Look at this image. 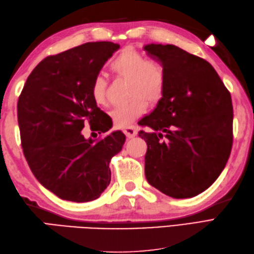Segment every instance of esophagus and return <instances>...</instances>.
Listing matches in <instances>:
<instances>
[{
    "label": "esophagus",
    "mask_w": 254,
    "mask_h": 254,
    "mask_svg": "<svg viewBox=\"0 0 254 254\" xmlns=\"http://www.w3.org/2000/svg\"><path fill=\"white\" fill-rule=\"evenodd\" d=\"M123 132L126 134L127 138H133L137 135V128L134 126H128L123 128Z\"/></svg>",
    "instance_id": "34e87169"
}]
</instances>
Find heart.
Masks as SVG:
<instances>
[{"label": "heart", "instance_id": "obj_1", "mask_svg": "<svg viewBox=\"0 0 254 254\" xmlns=\"http://www.w3.org/2000/svg\"><path fill=\"white\" fill-rule=\"evenodd\" d=\"M116 75L130 80L128 96L124 104L116 106L110 117L117 126L127 127L146 111L147 102L155 105L163 98L166 89V74L159 63L147 61L143 53L133 48H126L110 63ZM108 82L102 75H97L91 84L90 93L98 106L108 104Z\"/></svg>", "mask_w": 254, "mask_h": 254}]
</instances>
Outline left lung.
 Masks as SVG:
<instances>
[{"label":"left lung","mask_w":254,"mask_h":254,"mask_svg":"<svg viewBox=\"0 0 254 254\" xmlns=\"http://www.w3.org/2000/svg\"><path fill=\"white\" fill-rule=\"evenodd\" d=\"M166 74V89L138 135L147 143L145 177L175 198L197 195L224 170L233 146L230 93L210 64L174 45L144 46Z\"/></svg>","instance_id":"1"}]
</instances>
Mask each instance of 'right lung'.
Returning <instances> with one entry per match:
<instances>
[{"instance_id":"obj_1","label":"right lung","mask_w":254,"mask_h":254,"mask_svg":"<svg viewBox=\"0 0 254 254\" xmlns=\"http://www.w3.org/2000/svg\"><path fill=\"white\" fill-rule=\"evenodd\" d=\"M119 48L110 41L87 42L47 57L27 78L18 98L21 147L29 168L47 190L65 201L98 198L111 180L110 160L126 142L121 131L98 141L82 133L87 123L99 134L112 127L90 88Z\"/></svg>"}]
</instances>
